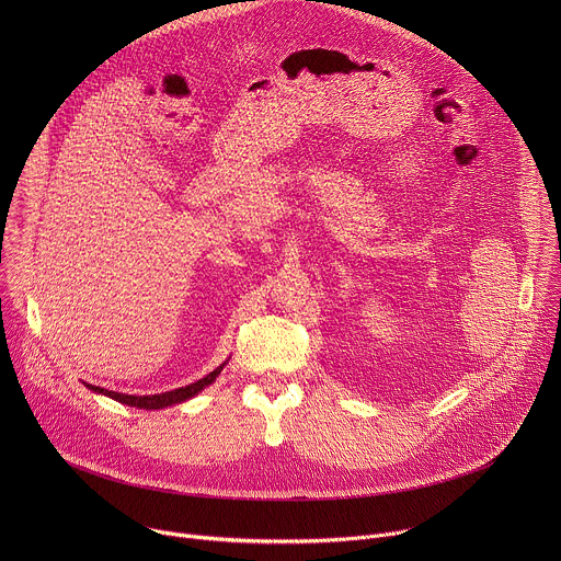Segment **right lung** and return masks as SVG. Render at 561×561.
<instances>
[{
    "label": "right lung",
    "instance_id": "add662e5",
    "mask_svg": "<svg viewBox=\"0 0 561 561\" xmlns=\"http://www.w3.org/2000/svg\"><path fill=\"white\" fill-rule=\"evenodd\" d=\"M224 364L217 366L213 373H208L206 377L197 379L195 383H188V386H182V388H175V390H169V392H159V394H144V397H135V394H124V392H115V390H106V388H100V386H91L87 383L91 390L95 392H102V394H108L111 399H115V402L119 404H126V407H135V409H167V407H173V404H180V402H186V399H191L193 394H197L199 390H204L208 383H213L217 379V375L221 373Z\"/></svg>",
    "mask_w": 561,
    "mask_h": 561
}]
</instances>
